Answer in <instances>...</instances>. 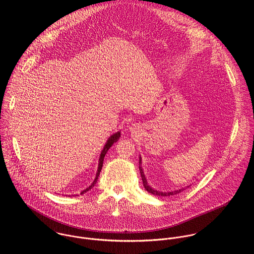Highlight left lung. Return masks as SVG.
<instances>
[{"label": "left lung", "instance_id": "obj_1", "mask_svg": "<svg viewBox=\"0 0 254 254\" xmlns=\"http://www.w3.org/2000/svg\"><path fill=\"white\" fill-rule=\"evenodd\" d=\"M142 163V159L140 157V164ZM140 168V173H141V177H142V180H143V184H144V187H145V190H147L148 192L154 194V195H159V196H169V195H174V194H177L179 192H181L183 190H185L187 188H182L180 190H173V191H167V192H163V191H159V190H153L146 182L145 179V174H144V171H143V168L141 166H139ZM190 187V186H189ZM188 187V188H189Z\"/></svg>", "mask_w": 254, "mask_h": 254}]
</instances>
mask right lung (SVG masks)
Wrapping results in <instances>:
<instances>
[{"label":"right lung","instance_id":"add662e5","mask_svg":"<svg viewBox=\"0 0 254 254\" xmlns=\"http://www.w3.org/2000/svg\"><path fill=\"white\" fill-rule=\"evenodd\" d=\"M120 138V132H117V133H115V134H113V135H111L110 137L109 138V140H108V142H107V144L105 145V147H104V149L102 150V152H101V155H100V159H99V167H98V172H97V174H96V178H95V180L94 182L91 184V186H89L87 189H85L84 190H82L81 192H80V194H83V193H85V192H87L88 190H90L95 185H96V183L98 181V178H99V175H100V172H101V170H102V168H103V163H104V158H105V155L107 154V152H108V150H109V148L111 147V145H113L114 143H116L117 141H118V139ZM74 196V195H73Z\"/></svg>","mask_w":254,"mask_h":254}]
</instances>
